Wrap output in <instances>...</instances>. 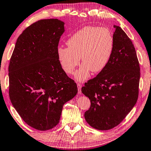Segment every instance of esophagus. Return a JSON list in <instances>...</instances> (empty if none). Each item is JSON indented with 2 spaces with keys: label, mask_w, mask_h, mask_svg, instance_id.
<instances>
[{
  "label": "esophagus",
  "mask_w": 151,
  "mask_h": 151,
  "mask_svg": "<svg viewBox=\"0 0 151 151\" xmlns=\"http://www.w3.org/2000/svg\"><path fill=\"white\" fill-rule=\"evenodd\" d=\"M77 87H78V93L81 94V85L80 83H77Z\"/></svg>",
  "instance_id": "1"
}]
</instances>
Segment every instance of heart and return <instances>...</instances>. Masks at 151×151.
Listing matches in <instances>:
<instances>
[{
    "label": "heart",
    "instance_id": "obj_1",
    "mask_svg": "<svg viewBox=\"0 0 151 151\" xmlns=\"http://www.w3.org/2000/svg\"><path fill=\"white\" fill-rule=\"evenodd\" d=\"M66 45L68 47L57 48L61 67L66 73L73 74L81 58L83 64L75 77L76 81H84L89 77L91 70L101 72L108 65L114 52V39L105 28L86 27L70 36Z\"/></svg>",
    "mask_w": 151,
    "mask_h": 151
}]
</instances>
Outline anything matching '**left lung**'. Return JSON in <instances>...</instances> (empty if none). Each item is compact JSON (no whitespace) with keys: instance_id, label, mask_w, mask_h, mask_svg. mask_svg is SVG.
I'll return each mask as SVG.
<instances>
[{"instance_id":"8db88e82","label":"left lung","mask_w":151,"mask_h":151,"mask_svg":"<svg viewBox=\"0 0 151 151\" xmlns=\"http://www.w3.org/2000/svg\"><path fill=\"white\" fill-rule=\"evenodd\" d=\"M114 48L111 59L96 77L81 89L91 101L85 118L93 128L111 129L123 121L139 96L140 66L131 40L121 27L114 25Z\"/></svg>"}]
</instances>
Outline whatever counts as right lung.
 Wrapping results in <instances>:
<instances>
[{
    "mask_svg": "<svg viewBox=\"0 0 151 151\" xmlns=\"http://www.w3.org/2000/svg\"><path fill=\"white\" fill-rule=\"evenodd\" d=\"M65 23L42 19L30 25L17 39L9 66V97L22 120L47 131L60 121L64 104L78 93L57 57Z\"/></svg>",
    "mask_w": 151,
    "mask_h": 151,
    "instance_id": "1",
    "label": "right lung"
}]
</instances>
